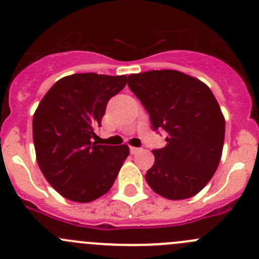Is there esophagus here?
I'll return each mask as SVG.
<instances>
[{
  "mask_svg": "<svg viewBox=\"0 0 259 259\" xmlns=\"http://www.w3.org/2000/svg\"><path fill=\"white\" fill-rule=\"evenodd\" d=\"M139 151H140L139 148H135V146H130V153H132V154H137V153H139Z\"/></svg>",
  "mask_w": 259,
  "mask_h": 259,
  "instance_id": "esophagus-1",
  "label": "esophagus"
}]
</instances>
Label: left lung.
Listing matches in <instances>:
<instances>
[{"instance_id":"8db88e82","label":"left lung","mask_w":259,"mask_h":259,"mask_svg":"<svg viewBox=\"0 0 259 259\" xmlns=\"http://www.w3.org/2000/svg\"><path fill=\"white\" fill-rule=\"evenodd\" d=\"M154 132L168 133L166 145L154 149L146 171L149 187L171 200L199 193L218 168L226 133L223 114L205 83L176 70H154L127 76Z\"/></svg>"}]
</instances>
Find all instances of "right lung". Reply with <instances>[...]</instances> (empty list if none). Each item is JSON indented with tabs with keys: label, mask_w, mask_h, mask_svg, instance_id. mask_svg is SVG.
I'll return each instance as SVG.
<instances>
[{
	"label": "right lung",
	"mask_w": 259,
	"mask_h": 259,
	"mask_svg": "<svg viewBox=\"0 0 259 259\" xmlns=\"http://www.w3.org/2000/svg\"><path fill=\"white\" fill-rule=\"evenodd\" d=\"M126 76L74 74L54 83L32 119L36 159L56 192L72 202L88 203L109 192L127 145L91 142L101 126L108 101L126 85Z\"/></svg>",
	"instance_id": "1"
}]
</instances>
